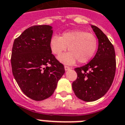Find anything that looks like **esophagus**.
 <instances>
[{"label":"esophagus","instance_id":"obj_1","mask_svg":"<svg viewBox=\"0 0 125 125\" xmlns=\"http://www.w3.org/2000/svg\"><path fill=\"white\" fill-rule=\"evenodd\" d=\"M70 68L69 67V66H64V70H70Z\"/></svg>","mask_w":125,"mask_h":125}]
</instances>
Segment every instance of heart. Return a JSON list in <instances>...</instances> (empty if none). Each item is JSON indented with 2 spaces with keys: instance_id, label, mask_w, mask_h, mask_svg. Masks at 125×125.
Returning a JSON list of instances; mask_svg holds the SVG:
<instances>
[{
  "instance_id": "b5f03b06",
  "label": "heart",
  "mask_w": 125,
  "mask_h": 125,
  "mask_svg": "<svg viewBox=\"0 0 125 125\" xmlns=\"http://www.w3.org/2000/svg\"><path fill=\"white\" fill-rule=\"evenodd\" d=\"M97 45L94 35L83 30L64 31L61 37L54 35L49 40L51 50L56 55H61L68 47L69 52L58 57L60 61L67 64H73L76 61L80 64L88 62L96 52Z\"/></svg>"
}]
</instances>
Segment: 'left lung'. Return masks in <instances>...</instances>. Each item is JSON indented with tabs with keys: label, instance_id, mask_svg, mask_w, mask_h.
<instances>
[{
	"label": "left lung",
	"instance_id": "left-lung-1",
	"mask_svg": "<svg viewBox=\"0 0 125 125\" xmlns=\"http://www.w3.org/2000/svg\"><path fill=\"white\" fill-rule=\"evenodd\" d=\"M91 26L98 39L97 51L90 62L75 68L78 77L72 85L76 96L88 102L99 99L107 92L116 70L114 47L99 28Z\"/></svg>",
	"mask_w": 125,
	"mask_h": 125
}]
</instances>
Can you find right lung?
Instances as JSON below:
<instances>
[{
	"label": "right lung",
	"mask_w": 125,
	"mask_h": 125,
	"mask_svg": "<svg viewBox=\"0 0 125 125\" xmlns=\"http://www.w3.org/2000/svg\"><path fill=\"white\" fill-rule=\"evenodd\" d=\"M52 28L48 25L30 27L13 44V76L23 94L35 101L51 96L65 73L49 47Z\"/></svg>",
	"instance_id": "1"
}]
</instances>
